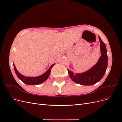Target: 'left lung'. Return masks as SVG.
Here are the masks:
<instances>
[{
  "instance_id": "obj_1",
  "label": "left lung",
  "mask_w": 122,
  "mask_h": 122,
  "mask_svg": "<svg viewBox=\"0 0 122 122\" xmlns=\"http://www.w3.org/2000/svg\"><path fill=\"white\" fill-rule=\"evenodd\" d=\"M99 39L100 42L101 56L96 64L88 71L82 73L76 74L75 75L72 71L68 69L70 78L75 83L83 86H91L97 83L104 75L107 68V54L105 43L100 36Z\"/></svg>"
}]
</instances>
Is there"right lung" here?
<instances>
[{"label":"right lung","mask_w":122,"mask_h":122,"mask_svg":"<svg viewBox=\"0 0 122 122\" xmlns=\"http://www.w3.org/2000/svg\"><path fill=\"white\" fill-rule=\"evenodd\" d=\"M54 65V64L51 65L50 66V67L49 68V69L45 73H44L43 74L36 77H26L21 75V74L17 71L14 64V68L17 77L23 82H24L26 84L28 85H37L44 82L48 79L50 75L51 68L53 67V66Z\"/></svg>","instance_id":"add662e5"}]
</instances>
